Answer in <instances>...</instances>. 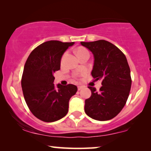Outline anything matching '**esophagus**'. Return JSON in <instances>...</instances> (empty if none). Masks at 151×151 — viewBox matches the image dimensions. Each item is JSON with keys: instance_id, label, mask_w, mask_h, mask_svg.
<instances>
[{"instance_id": "obj_1", "label": "esophagus", "mask_w": 151, "mask_h": 151, "mask_svg": "<svg viewBox=\"0 0 151 151\" xmlns=\"http://www.w3.org/2000/svg\"><path fill=\"white\" fill-rule=\"evenodd\" d=\"M83 88H84V86H78V91L82 90Z\"/></svg>"}]
</instances>
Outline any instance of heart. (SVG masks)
<instances>
[{"label": "heart", "mask_w": 151, "mask_h": 151, "mask_svg": "<svg viewBox=\"0 0 151 151\" xmlns=\"http://www.w3.org/2000/svg\"><path fill=\"white\" fill-rule=\"evenodd\" d=\"M76 54H77V55H78V57H79L80 55L83 54V53H88V51L86 50V49L83 48V47H79V48L77 49V50H76ZM63 59H62V61L63 60Z\"/></svg>", "instance_id": "b5f03b06"}]
</instances>
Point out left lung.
Here are the masks:
<instances>
[{
  "instance_id": "8db88e82",
  "label": "left lung",
  "mask_w": 151,
  "mask_h": 151,
  "mask_svg": "<svg viewBox=\"0 0 151 151\" xmlns=\"http://www.w3.org/2000/svg\"><path fill=\"white\" fill-rule=\"evenodd\" d=\"M80 44L93 55L91 76L96 80H102V85L99 91L88 86L91 96L85 100L84 111L96 120H109L120 112L129 98L132 81L127 58L116 46L106 40Z\"/></svg>"
}]
</instances>
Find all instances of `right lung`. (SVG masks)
<instances>
[{"label": "right lung", "instance_id": "obj_1", "mask_svg": "<svg viewBox=\"0 0 151 151\" xmlns=\"http://www.w3.org/2000/svg\"><path fill=\"white\" fill-rule=\"evenodd\" d=\"M74 43L47 41L34 49L27 60L21 80L22 92L31 112L40 120L52 122L65 117L70 98L77 92L73 84L53 83V73L60 69L62 56Z\"/></svg>", "mask_w": 151, "mask_h": 151}]
</instances>
